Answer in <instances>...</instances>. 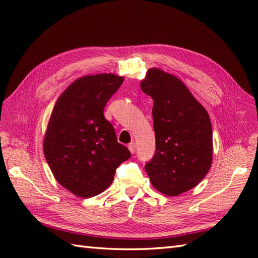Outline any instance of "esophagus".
Listing matches in <instances>:
<instances>
[{"mask_svg": "<svg viewBox=\"0 0 258 258\" xmlns=\"http://www.w3.org/2000/svg\"><path fill=\"white\" fill-rule=\"evenodd\" d=\"M128 150H130L131 153H132V154H134V153L136 152V145H135V143H130L128 144Z\"/></svg>", "mask_w": 258, "mask_h": 258, "instance_id": "1", "label": "esophagus"}]
</instances>
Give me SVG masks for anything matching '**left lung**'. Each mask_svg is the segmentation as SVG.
Segmentation results:
<instances>
[{
  "instance_id": "1",
  "label": "left lung",
  "mask_w": 258,
  "mask_h": 258,
  "mask_svg": "<svg viewBox=\"0 0 258 258\" xmlns=\"http://www.w3.org/2000/svg\"><path fill=\"white\" fill-rule=\"evenodd\" d=\"M141 89L154 101L152 114L156 149L145 169L157 190L179 195L195 187L210 171V116L183 82L164 71H147Z\"/></svg>"
}]
</instances>
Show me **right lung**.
Wrapping results in <instances>:
<instances>
[{
  "instance_id": "add662e5",
  "label": "right lung",
  "mask_w": 258,
  "mask_h": 258,
  "mask_svg": "<svg viewBox=\"0 0 258 258\" xmlns=\"http://www.w3.org/2000/svg\"><path fill=\"white\" fill-rule=\"evenodd\" d=\"M124 79L113 74L76 80L57 98L44 139V155L63 187L80 197L105 190L116 168L131 157L117 142L104 108Z\"/></svg>"
}]
</instances>
